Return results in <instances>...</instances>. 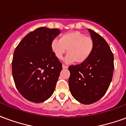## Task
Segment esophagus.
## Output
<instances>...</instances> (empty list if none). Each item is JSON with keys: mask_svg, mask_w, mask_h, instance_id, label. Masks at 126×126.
<instances>
[{"mask_svg": "<svg viewBox=\"0 0 126 126\" xmlns=\"http://www.w3.org/2000/svg\"><path fill=\"white\" fill-rule=\"evenodd\" d=\"M62 67H63V69H67V65H62Z\"/></svg>", "mask_w": 126, "mask_h": 126, "instance_id": "esophagus-1", "label": "esophagus"}]
</instances>
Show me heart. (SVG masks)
<instances>
[{"mask_svg":"<svg viewBox=\"0 0 126 126\" xmlns=\"http://www.w3.org/2000/svg\"><path fill=\"white\" fill-rule=\"evenodd\" d=\"M94 48V42L92 37L79 31L65 33L61 36L59 41L55 39L51 43V51L58 59H62L67 49V63H84L90 57Z\"/></svg>","mask_w":126,"mask_h":126,"instance_id":"b5f03b06","label":"heart"}]
</instances>
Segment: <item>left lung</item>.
Instances as JSON below:
<instances>
[{
    "mask_svg": "<svg viewBox=\"0 0 126 126\" xmlns=\"http://www.w3.org/2000/svg\"><path fill=\"white\" fill-rule=\"evenodd\" d=\"M94 42V51L87 60L69 67V85L74 98L83 104H91L106 94L112 80L113 54L106 40L89 29Z\"/></svg>",
    "mask_w": 126,
    "mask_h": 126,
    "instance_id": "obj_1",
    "label": "left lung"
}]
</instances>
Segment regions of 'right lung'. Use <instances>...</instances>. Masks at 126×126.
Segmentation results:
<instances>
[{
    "instance_id": "1",
    "label": "right lung",
    "mask_w": 126,
    "mask_h": 126,
    "mask_svg": "<svg viewBox=\"0 0 126 126\" xmlns=\"http://www.w3.org/2000/svg\"><path fill=\"white\" fill-rule=\"evenodd\" d=\"M58 29L39 27L23 38L16 47L12 73L22 96L34 103L46 101L53 94L62 64L51 50Z\"/></svg>"
}]
</instances>
